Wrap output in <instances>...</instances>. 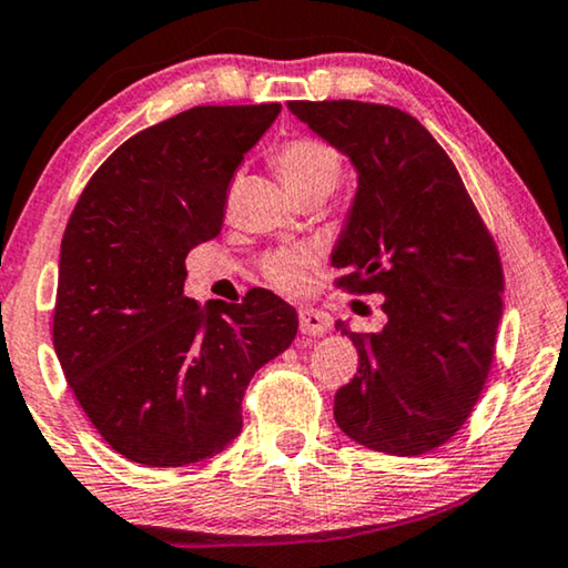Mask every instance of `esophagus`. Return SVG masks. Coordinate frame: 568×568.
I'll return each instance as SVG.
<instances>
[{"instance_id": "esophagus-1", "label": "esophagus", "mask_w": 568, "mask_h": 568, "mask_svg": "<svg viewBox=\"0 0 568 568\" xmlns=\"http://www.w3.org/2000/svg\"><path fill=\"white\" fill-rule=\"evenodd\" d=\"M298 324H301V334H308V337H316V334H324L329 329V318H326L322 311L308 308V306L298 311Z\"/></svg>"}]
</instances>
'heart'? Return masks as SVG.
I'll return each instance as SVG.
<instances>
[{"mask_svg": "<svg viewBox=\"0 0 568 568\" xmlns=\"http://www.w3.org/2000/svg\"><path fill=\"white\" fill-rule=\"evenodd\" d=\"M275 166L285 187L293 195L303 193V190H332L339 185L342 178V159L326 141L318 139H293L283 143L275 154ZM314 262V250L308 246H293V250H277L270 252L265 262H262V273H265L267 283L275 285L277 291L295 293L303 287V270Z\"/></svg>", "mask_w": 568, "mask_h": 568, "instance_id": "1", "label": "heart"}]
</instances>
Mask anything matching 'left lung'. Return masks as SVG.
Returning a JSON list of instances; mask_svg holds the SVG:
<instances>
[{"label": "left lung", "instance_id": "1", "mask_svg": "<svg viewBox=\"0 0 568 568\" xmlns=\"http://www.w3.org/2000/svg\"><path fill=\"white\" fill-rule=\"evenodd\" d=\"M287 108L355 166L332 265L347 270L339 287L381 293L386 314L375 334L334 324L361 355L334 419L371 450L425 455L466 425L489 375L505 291L497 244L417 118L355 100Z\"/></svg>", "mask_w": 568, "mask_h": 568}]
</instances>
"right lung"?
<instances>
[{
	"label": "right lung",
	"mask_w": 568,
	"mask_h": 568,
	"mask_svg": "<svg viewBox=\"0 0 568 568\" xmlns=\"http://www.w3.org/2000/svg\"><path fill=\"white\" fill-rule=\"evenodd\" d=\"M281 113L201 105L121 143L61 239L53 347L94 429L133 463L178 468L242 433L252 375L291 347L298 314L265 287L185 295V257L219 236L229 182Z\"/></svg>",
	"instance_id": "add662e5"
}]
</instances>
